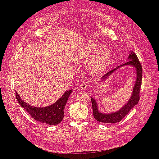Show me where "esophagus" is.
<instances>
[{
	"label": "esophagus",
	"mask_w": 159,
	"mask_h": 159,
	"mask_svg": "<svg viewBox=\"0 0 159 159\" xmlns=\"http://www.w3.org/2000/svg\"><path fill=\"white\" fill-rule=\"evenodd\" d=\"M88 84H89V83H88V82L87 81H86V80H84V81H83L82 82V84H80V87L82 89H85L87 87H88Z\"/></svg>",
	"instance_id": "34e87169"
}]
</instances>
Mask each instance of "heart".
Segmentation results:
<instances>
[{
	"label": "heart",
	"mask_w": 159,
	"mask_h": 159,
	"mask_svg": "<svg viewBox=\"0 0 159 159\" xmlns=\"http://www.w3.org/2000/svg\"><path fill=\"white\" fill-rule=\"evenodd\" d=\"M77 59L80 62H87L90 60L89 69L93 75L102 73L111 59L109 49L94 43H89L82 47L77 55Z\"/></svg>",
	"instance_id": "heart-1"
}]
</instances>
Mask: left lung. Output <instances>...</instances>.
I'll use <instances>...</instances> for the list:
<instances>
[{"instance_id": "left-lung-1", "label": "left lung", "mask_w": 159, "mask_h": 159, "mask_svg": "<svg viewBox=\"0 0 159 159\" xmlns=\"http://www.w3.org/2000/svg\"><path fill=\"white\" fill-rule=\"evenodd\" d=\"M128 58L130 60L128 62L123 64L122 65L118 66L115 69H113L106 74H105L101 79V80H103L108 77L112 72H114L118 68L124 65H132L135 67L136 71H137V80H136L135 84L133 87L132 95L126 104L123 107H121L119 111L115 112L109 113V114H103L98 110V104L94 99L91 98V102L93 105V116L94 118L99 122L106 123H118L122 120V119L130 111L131 108H133L135 105H137L140 100V90L142 85V65L137 56L133 52H130Z\"/></svg>"}]
</instances>
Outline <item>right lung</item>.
I'll return each mask as SVG.
<instances>
[{
	"label": "right lung",
	"instance_id": "1",
	"mask_svg": "<svg viewBox=\"0 0 159 159\" xmlns=\"http://www.w3.org/2000/svg\"><path fill=\"white\" fill-rule=\"evenodd\" d=\"M72 91V90H67L56 102L51 106L44 107H36L30 106L21 99L16 91V97L20 106L25 109L33 119L42 123L55 125L59 124L62 121L66 103Z\"/></svg>",
	"mask_w": 159,
	"mask_h": 159
}]
</instances>
